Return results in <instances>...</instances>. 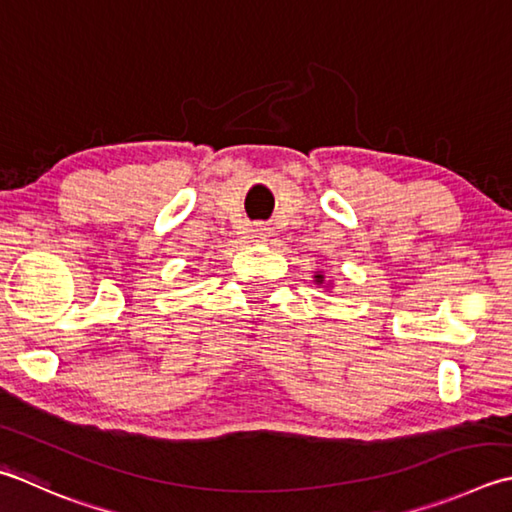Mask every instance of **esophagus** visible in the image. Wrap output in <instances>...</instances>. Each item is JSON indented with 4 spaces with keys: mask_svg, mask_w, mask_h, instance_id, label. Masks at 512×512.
Returning <instances> with one entry per match:
<instances>
[{
    "mask_svg": "<svg viewBox=\"0 0 512 512\" xmlns=\"http://www.w3.org/2000/svg\"><path fill=\"white\" fill-rule=\"evenodd\" d=\"M270 233H268V228L266 226H253L250 228V237L253 239H266Z\"/></svg>",
    "mask_w": 512,
    "mask_h": 512,
    "instance_id": "34e87169",
    "label": "esophagus"
}]
</instances>
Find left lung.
<instances>
[{"label": "left lung", "mask_w": 512, "mask_h": 512, "mask_svg": "<svg viewBox=\"0 0 512 512\" xmlns=\"http://www.w3.org/2000/svg\"><path fill=\"white\" fill-rule=\"evenodd\" d=\"M315 284H317V286L326 284V277H324V273H317V275H315ZM328 284H330V282H328Z\"/></svg>", "instance_id": "1"}]
</instances>
